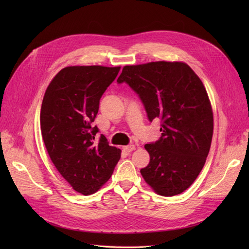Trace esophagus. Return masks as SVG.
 Returning a JSON list of instances; mask_svg holds the SVG:
<instances>
[{"label": "esophagus", "instance_id": "obj_1", "mask_svg": "<svg viewBox=\"0 0 249 249\" xmlns=\"http://www.w3.org/2000/svg\"><path fill=\"white\" fill-rule=\"evenodd\" d=\"M135 148H136V146L133 145V144L124 146V152H126V153H131V152H133V150H134Z\"/></svg>", "mask_w": 249, "mask_h": 249}]
</instances>
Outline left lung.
Masks as SVG:
<instances>
[{
  "label": "left lung",
  "mask_w": 249,
  "mask_h": 249,
  "mask_svg": "<svg viewBox=\"0 0 249 249\" xmlns=\"http://www.w3.org/2000/svg\"><path fill=\"white\" fill-rule=\"evenodd\" d=\"M117 82L139 94L150 122H162L161 138L144 145L150 161L141 176L162 196L184 192L205 165L213 137V110L201 80L185 62L156 61L124 66Z\"/></svg>",
  "instance_id": "1"
}]
</instances>
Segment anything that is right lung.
<instances>
[{"instance_id": "obj_1", "label": "right lung", "mask_w": 249, "mask_h": 249, "mask_svg": "<svg viewBox=\"0 0 249 249\" xmlns=\"http://www.w3.org/2000/svg\"><path fill=\"white\" fill-rule=\"evenodd\" d=\"M120 66H67L53 78L40 110V130L53 164L74 191L95 193L111 178L122 150L92 123L105 90Z\"/></svg>"}]
</instances>
